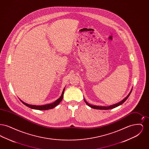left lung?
<instances>
[{"mask_svg":"<svg viewBox=\"0 0 149 149\" xmlns=\"http://www.w3.org/2000/svg\"><path fill=\"white\" fill-rule=\"evenodd\" d=\"M132 92V89H131V92H130V93L128 94L127 96L126 97V98H125L124 99H123L122 101H120V102H118V103H116V104H113V105H111V106H109L108 107H104V106H93V105H91V104H89L86 100H85V99H84V101H85V103H86V104L88 106L90 107H91V108H94V109H104V110H107V109H112V108H116V107H117L119 106H120L122 104H123L126 100L128 98V97L130 96V94H131V93Z\"/></svg>","mask_w":149,"mask_h":149,"instance_id":"8db88e82","label":"left lung"}]
</instances>
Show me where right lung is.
<instances>
[{
  "label": "right lung",
  "instance_id": "obj_1",
  "mask_svg": "<svg viewBox=\"0 0 149 149\" xmlns=\"http://www.w3.org/2000/svg\"><path fill=\"white\" fill-rule=\"evenodd\" d=\"M65 91V88H64V90L62 92V94L60 96V97L58 99H57L56 101H55L54 102H53L52 103H50V104H45V105H43V106H35V105H31L27 103H24V102H23L21 100H20L23 103V104H24V105H26V106L29 107V108H32V109H37V110H48L52 109L54 107L57 106L63 99L64 97V93Z\"/></svg>",
  "mask_w": 149,
  "mask_h": 149
}]
</instances>
